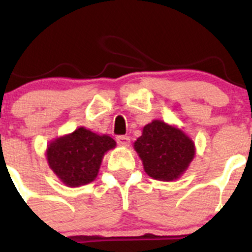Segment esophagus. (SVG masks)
Segmentation results:
<instances>
[{"label":"esophagus","mask_w":252,"mask_h":252,"mask_svg":"<svg viewBox=\"0 0 252 252\" xmlns=\"http://www.w3.org/2000/svg\"><path fill=\"white\" fill-rule=\"evenodd\" d=\"M117 143L120 144V146H122V147H128L130 144L129 136H126V135L117 136Z\"/></svg>","instance_id":"obj_1"}]
</instances>
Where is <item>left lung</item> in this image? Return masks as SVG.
<instances>
[{
  "mask_svg": "<svg viewBox=\"0 0 252 252\" xmlns=\"http://www.w3.org/2000/svg\"><path fill=\"white\" fill-rule=\"evenodd\" d=\"M134 149L142 161L144 172L160 181L178 180L195 155L192 138L178 126L160 120L143 126Z\"/></svg>",
  "mask_w": 252,
  "mask_h": 252,
  "instance_id": "left-lung-1",
  "label": "left lung"
}]
</instances>
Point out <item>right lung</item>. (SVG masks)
Returning a JSON list of instances; mask_svg holds the SVG:
<instances>
[{
	"label": "right lung",
	"instance_id": "obj_1",
	"mask_svg": "<svg viewBox=\"0 0 252 252\" xmlns=\"http://www.w3.org/2000/svg\"><path fill=\"white\" fill-rule=\"evenodd\" d=\"M116 147L109 135L80 126L73 132L54 138L46 149L50 168L67 187L88 185L97 178L106 152Z\"/></svg>",
	"mask_w": 252,
	"mask_h": 252
}]
</instances>
